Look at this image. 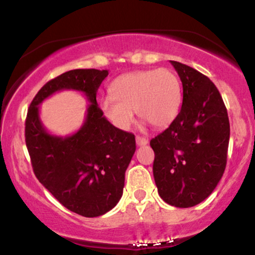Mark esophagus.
I'll return each mask as SVG.
<instances>
[{
    "label": "esophagus",
    "instance_id": "1",
    "mask_svg": "<svg viewBox=\"0 0 255 255\" xmlns=\"http://www.w3.org/2000/svg\"><path fill=\"white\" fill-rule=\"evenodd\" d=\"M135 141H136V145H137V146H144V145H147L148 140L146 139V137H144V136L136 135Z\"/></svg>",
    "mask_w": 255,
    "mask_h": 255
}]
</instances>
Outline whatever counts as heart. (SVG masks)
<instances>
[{
	"instance_id": "obj_1",
	"label": "heart",
	"mask_w": 255,
	"mask_h": 255,
	"mask_svg": "<svg viewBox=\"0 0 255 255\" xmlns=\"http://www.w3.org/2000/svg\"><path fill=\"white\" fill-rule=\"evenodd\" d=\"M101 109L121 130H128L137 116L153 127H165L178 115L182 104L180 79L170 69H148L121 75L111 85Z\"/></svg>"
}]
</instances>
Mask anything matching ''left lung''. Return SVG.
Returning a JSON list of instances; mask_svg holds the SVG:
<instances>
[{
    "label": "left lung",
    "mask_w": 255,
    "mask_h": 255,
    "mask_svg": "<svg viewBox=\"0 0 255 255\" xmlns=\"http://www.w3.org/2000/svg\"><path fill=\"white\" fill-rule=\"evenodd\" d=\"M182 81V107L150 141L153 177L166 204L192 207L209 197L227 165L230 125L221 93L200 72L170 61Z\"/></svg>",
    "instance_id": "obj_1"
}]
</instances>
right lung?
I'll return each mask as SVG.
<instances>
[{
    "instance_id": "add662e5",
    "label": "right lung",
    "mask_w": 255,
    "mask_h": 255,
    "mask_svg": "<svg viewBox=\"0 0 255 255\" xmlns=\"http://www.w3.org/2000/svg\"><path fill=\"white\" fill-rule=\"evenodd\" d=\"M108 71L73 69L48 81L27 111L26 146L39 182L72 212L98 217L116 206L125 187V172L135 152V136L113 126L98 107L97 91ZM87 96L84 124L67 137L50 134L42 126L39 105L58 90Z\"/></svg>"
}]
</instances>
